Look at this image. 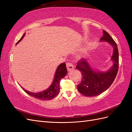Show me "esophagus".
I'll use <instances>...</instances> for the list:
<instances>
[{"label": "esophagus", "instance_id": "obj_1", "mask_svg": "<svg viewBox=\"0 0 132 132\" xmlns=\"http://www.w3.org/2000/svg\"><path fill=\"white\" fill-rule=\"evenodd\" d=\"M66 67H67V69L68 71L72 70L74 68L72 63H71V62H67L66 63Z\"/></svg>", "mask_w": 132, "mask_h": 132}]
</instances>
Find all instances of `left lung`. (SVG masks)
<instances>
[{"mask_svg":"<svg viewBox=\"0 0 132 132\" xmlns=\"http://www.w3.org/2000/svg\"><path fill=\"white\" fill-rule=\"evenodd\" d=\"M100 40L106 41L113 47V53L111 59L114 64L106 72L95 71L91 67L87 59H82L79 61L76 68L81 72L82 81L77 85V90L86 96H97L106 90L114 82L119 68V52L116 42L104 30L103 36Z\"/></svg>","mask_w":132,"mask_h":132,"instance_id":"1","label":"left lung"}]
</instances>
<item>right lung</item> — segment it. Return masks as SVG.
<instances>
[{"instance_id": "1", "label": "right lung", "mask_w": 132, "mask_h": 132, "mask_svg": "<svg viewBox=\"0 0 132 132\" xmlns=\"http://www.w3.org/2000/svg\"><path fill=\"white\" fill-rule=\"evenodd\" d=\"M24 36L25 33L23 35L22 38L18 40L17 43H16V45L18 44L20 41H21L22 39L23 38V37H24ZM67 73V71L66 67V64L65 62H63L61 63L58 66V67H57L55 73V77H54V79L52 84L50 85L48 88L46 89V90H44L43 92L40 93H34L31 92H29L28 90H25L22 86L21 87L27 94H28V95L32 96V97H35L36 99L42 100H51L59 94L60 92V80L66 76Z\"/></svg>"}]
</instances>
